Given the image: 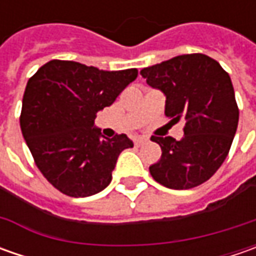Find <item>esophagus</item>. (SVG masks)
Returning a JSON list of instances; mask_svg holds the SVG:
<instances>
[{
  "label": "esophagus",
  "instance_id": "obj_1",
  "mask_svg": "<svg viewBox=\"0 0 256 256\" xmlns=\"http://www.w3.org/2000/svg\"><path fill=\"white\" fill-rule=\"evenodd\" d=\"M146 141H148L146 138H142V136H140V138H135V140H134V144H135L136 146H141V145H144V144L146 142Z\"/></svg>",
  "mask_w": 256,
  "mask_h": 256
}]
</instances>
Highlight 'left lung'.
<instances>
[{
	"instance_id": "obj_1",
	"label": "left lung",
	"mask_w": 256,
	"mask_h": 256,
	"mask_svg": "<svg viewBox=\"0 0 256 256\" xmlns=\"http://www.w3.org/2000/svg\"><path fill=\"white\" fill-rule=\"evenodd\" d=\"M148 85L166 96L165 115L185 121L184 138L151 136L162 155L150 166L152 178L171 190H190L208 181L231 150L240 110L231 78L204 54L174 56L141 70Z\"/></svg>"
}]
</instances>
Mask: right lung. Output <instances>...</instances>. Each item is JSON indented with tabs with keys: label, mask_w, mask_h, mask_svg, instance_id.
<instances>
[{
	"label": "right lung",
	"mask_w": 256,
	"mask_h": 256,
	"mask_svg": "<svg viewBox=\"0 0 256 256\" xmlns=\"http://www.w3.org/2000/svg\"><path fill=\"white\" fill-rule=\"evenodd\" d=\"M136 76V68L102 71L52 60L28 80L21 131L35 165L58 191L84 198L110 185L118 155L134 144L125 134L101 138L94 120Z\"/></svg>",
	"instance_id": "1"
}]
</instances>
